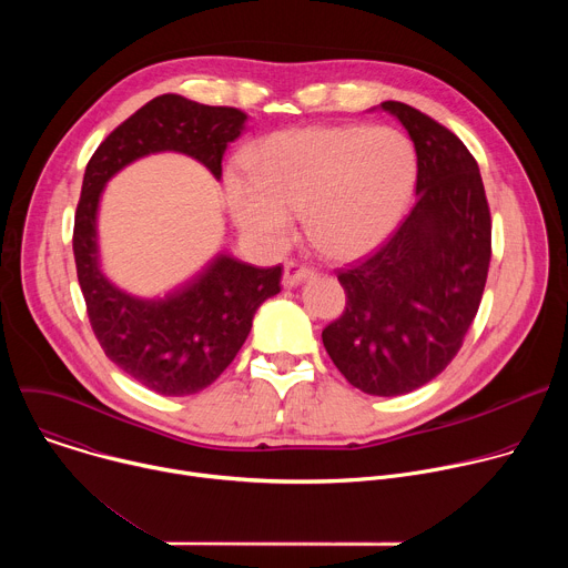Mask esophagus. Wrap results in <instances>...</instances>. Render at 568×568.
<instances>
[{"label": "esophagus", "instance_id": "esophagus-1", "mask_svg": "<svg viewBox=\"0 0 568 568\" xmlns=\"http://www.w3.org/2000/svg\"><path fill=\"white\" fill-rule=\"evenodd\" d=\"M314 274V267L310 263H303V261H296L292 258L287 265H285V272H283V285L285 287H294L298 285L301 281L310 278Z\"/></svg>", "mask_w": 568, "mask_h": 568}]
</instances>
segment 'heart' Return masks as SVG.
Listing matches in <instances>:
<instances>
[{"instance_id": "heart-1", "label": "heart", "mask_w": 568, "mask_h": 568, "mask_svg": "<svg viewBox=\"0 0 568 568\" xmlns=\"http://www.w3.org/2000/svg\"><path fill=\"white\" fill-rule=\"evenodd\" d=\"M247 182L229 178L226 197L247 233L283 240L303 215L314 245L357 258L393 231L416 186L412 141L393 128L328 125L287 130L256 143Z\"/></svg>"}]
</instances>
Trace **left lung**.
Listing matches in <instances>:
<instances>
[{"label":"left lung","instance_id":"obj_1","mask_svg":"<svg viewBox=\"0 0 568 568\" xmlns=\"http://www.w3.org/2000/svg\"><path fill=\"white\" fill-rule=\"evenodd\" d=\"M416 154V204L382 247L339 270V318L321 333L342 375L368 395H402L456 357L478 312L493 256V217L476 159L420 110L384 101Z\"/></svg>","mask_w":568,"mask_h":568}]
</instances>
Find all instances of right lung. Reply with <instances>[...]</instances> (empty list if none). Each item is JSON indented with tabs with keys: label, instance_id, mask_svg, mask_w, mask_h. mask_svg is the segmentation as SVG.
<instances>
[{
	"label": "right lung",
	"instance_id": "1",
	"mask_svg": "<svg viewBox=\"0 0 568 568\" xmlns=\"http://www.w3.org/2000/svg\"><path fill=\"white\" fill-rule=\"evenodd\" d=\"M247 114L178 94L156 97L97 148L83 178L73 258L92 331L105 355L159 395H191L213 384L245 344L256 310L281 292L283 267H254L226 254L164 298H136L99 270L97 209L105 182L130 161L161 150L195 156L220 180L222 156Z\"/></svg>",
	"mask_w": 568,
	"mask_h": 568
}]
</instances>
